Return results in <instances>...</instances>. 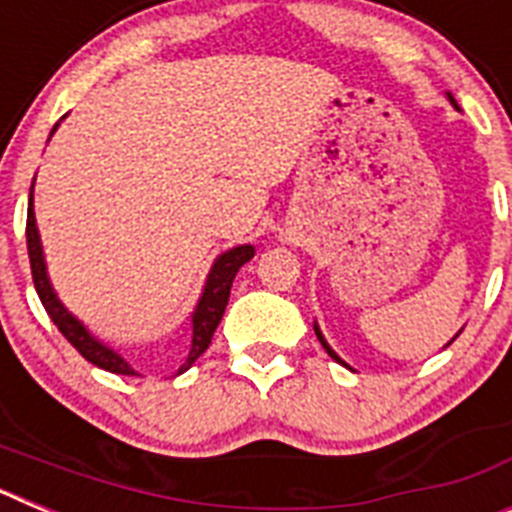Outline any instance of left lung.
Returning a JSON list of instances; mask_svg holds the SVG:
<instances>
[{
  "mask_svg": "<svg viewBox=\"0 0 512 512\" xmlns=\"http://www.w3.org/2000/svg\"><path fill=\"white\" fill-rule=\"evenodd\" d=\"M451 102H454V99H451ZM315 336H318V341L323 343V348H325V351H328V356H330V359H336L338 364H343V361L338 359V354H336V351H333V348H330L328 343H325V338H323V333H320V330H318V325H315ZM456 336H459V333H456ZM456 336H454V338H456ZM454 338H451V341H454ZM343 366H346V364H343Z\"/></svg>",
  "mask_w": 512,
  "mask_h": 512,
  "instance_id": "1",
  "label": "left lung"
}]
</instances>
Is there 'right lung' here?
Wrapping results in <instances>:
<instances>
[{
    "label": "right lung",
    "instance_id": "right-lung-1",
    "mask_svg": "<svg viewBox=\"0 0 512 512\" xmlns=\"http://www.w3.org/2000/svg\"><path fill=\"white\" fill-rule=\"evenodd\" d=\"M56 130V128H53ZM51 130V135H53ZM25 235H27V256H30V269H33V284L35 292H38L40 302H43L45 312L51 315V320L56 323V328L61 330L63 338L71 343V346L79 351L89 364L99 366L104 372L112 374H125V377H133V369L120 354H115L112 348H107L104 343H99L97 338L89 336V330L79 323V320L71 315L66 307L58 302L56 292H53L51 282H48V274H45V261H43V246H40V235L38 228H35V212H33V187H30V205H27V225H25ZM253 246H238L230 248L228 253H223L220 259L215 261L212 266L210 277H207L205 292L200 297V305L194 310L192 315V348H189V356L182 366H179V374L187 372L189 366L194 361L200 359L202 354L207 351L212 341V333L223 320L225 305H228L230 297V287H233V279L238 274L246 261L253 259Z\"/></svg>",
    "mask_w": 512,
    "mask_h": 512
}]
</instances>
